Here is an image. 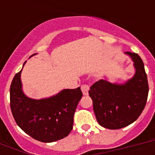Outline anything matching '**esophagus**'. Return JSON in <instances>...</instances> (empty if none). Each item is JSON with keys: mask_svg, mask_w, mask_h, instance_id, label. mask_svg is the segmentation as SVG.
Here are the masks:
<instances>
[{"mask_svg": "<svg viewBox=\"0 0 155 155\" xmlns=\"http://www.w3.org/2000/svg\"><path fill=\"white\" fill-rule=\"evenodd\" d=\"M81 90H82L83 94L84 96H87L88 94V90H89V86L87 84H83L81 86Z\"/></svg>", "mask_w": 155, "mask_h": 155, "instance_id": "34e87169", "label": "esophagus"}]
</instances>
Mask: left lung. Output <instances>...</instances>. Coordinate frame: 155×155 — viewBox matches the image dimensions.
Masks as SVG:
<instances>
[{"label": "left lung", "instance_id": "obj_1", "mask_svg": "<svg viewBox=\"0 0 155 155\" xmlns=\"http://www.w3.org/2000/svg\"><path fill=\"white\" fill-rule=\"evenodd\" d=\"M134 62L135 74L124 84L100 80L90 87L97 120L103 127L117 130L137 120L147 104L149 86L144 63L137 54L125 52Z\"/></svg>", "mask_w": 155, "mask_h": 155}]
</instances>
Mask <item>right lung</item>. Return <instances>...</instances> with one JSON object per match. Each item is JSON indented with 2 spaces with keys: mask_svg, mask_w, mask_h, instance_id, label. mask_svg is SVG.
Here are the masks:
<instances>
[{
  "mask_svg": "<svg viewBox=\"0 0 155 155\" xmlns=\"http://www.w3.org/2000/svg\"><path fill=\"white\" fill-rule=\"evenodd\" d=\"M21 71L10 85V108L16 123L39 142H53L67 137L72 130L74 113L82 98L80 87L63 89L48 98L32 99L22 91Z\"/></svg>",
  "mask_w": 155,
  "mask_h": 155,
  "instance_id": "add662e5",
  "label": "right lung"
}]
</instances>
